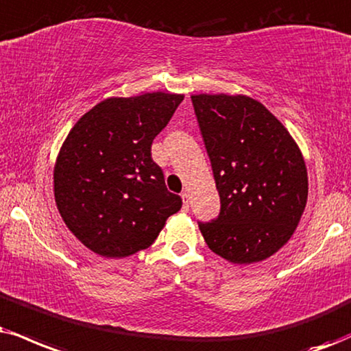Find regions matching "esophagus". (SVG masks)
I'll return each mask as SVG.
<instances>
[{"label":"esophagus","instance_id":"obj_1","mask_svg":"<svg viewBox=\"0 0 351 351\" xmlns=\"http://www.w3.org/2000/svg\"><path fill=\"white\" fill-rule=\"evenodd\" d=\"M182 200H184V210L189 211L190 208V200H189V193H182Z\"/></svg>","mask_w":351,"mask_h":351}]
</instances>
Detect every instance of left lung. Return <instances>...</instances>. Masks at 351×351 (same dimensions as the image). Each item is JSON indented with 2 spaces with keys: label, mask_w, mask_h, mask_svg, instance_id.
Returning a JSON list of instances; mask_svg holds the SVG:
<instances>
[{
  "label": "left lung",
  "mask_w": 351,
  "mask_h": 351,
  "mask_svg": "<svg viewBox=\"0 0 351 351\" xmlns=\"http://www.w3.org/2000/svg\"><path fill=\"white\" fill-rule=\"evenodd\" d=\"M221 208L198 223L232 263L265 261L287 244L308 200V172L288 130L247 96H192Z\"/></svg>",
  "instance_id": "1"
}]
</instances>
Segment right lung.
<instances>
[{
  "mask_svg": "<svg viewBox=\"0 0 351 351\" xmlns=\"http://www.w3.org/2000/svg\"><path fill=\"white\" fill-rule=\"evenodd\" d=\"M180 94L110 97L77 120L56 158L55 202L64 224L102 257L149 247L182 206L171 193L151 145L169 123Z\"/></svg>",
  "mask_w": 351,
  "mask_h": 351,
  "instance_id": "add662e5",
  "label": "right lung"
}]
</instances>
